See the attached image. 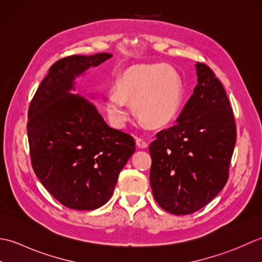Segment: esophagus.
<instances>
[{
	"label": "esophagus",
	"instance_id": "obj_1",
	"mask_svg": "<svg viewBox=\"0 0 262 262\" xmlns=\"http://www.w3.org/2000/svg\"><path fill=\"white\" fill-rule=\"evenodd\" d=\"M136 143H137V146H138L139 148H142V149L148 148V142H146V141L143 140V139H141V138H137V139H136Z\"/></svg>",
	"mask_w": 262,
	"mask_h": 262
}]
</instances>
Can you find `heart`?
<instances>
[{
	"instance_id": "1",
	"label": "heart",
	"mask_w": 262,
	"mask_h": 262,
	"mask_svg": "<svg viewBox=\"0 0 262 262\" xmlns=\"http://www.w3.org/2000/svg\"><path fill=\"white\" fill-rule=\"evenodd\" d=\"M182 99V82L173 68L164 63L137 64L117 78L115 92L106 96L105 108L112 123L121 126L130 116L126 103L133 104L139 120L162 127L179 114Z\"/></svg>"
}]
</instances>
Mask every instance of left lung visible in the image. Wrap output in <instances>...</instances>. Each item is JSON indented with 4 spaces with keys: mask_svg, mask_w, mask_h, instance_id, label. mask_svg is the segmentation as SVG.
<instances>
[{
    "mask_svg": "<svg viewBox=\"0 0 262 262\" xmlns=\"http://www.w3.org/2000/svg\"><path fill=\"white\" fill-rule=\"evenodd\" d=\"M196 80L176 124L157 133L149 146L150 185L164 210L189 215L225 186L235 146L236 126L222 82L196 62Z\"/></svg>",
    "mask_w": 262,
    "mask_h": 262,
    "instance_id": "8db88e82",
    "label": "left lung"
}]
</instances>
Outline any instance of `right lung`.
Listing matches in <instances>:
<instances>
[{
  "label": "right lung",
  "instance_id": "obj_1",
  "mask_svg": "<svg viewBox=\"0 0 262 262\" xmlns=\"http://www.w3.org/2000/svg\"><path fill=\"white\" fill-rule=\"evenodd\" d=\"M112 56L97 53L55 62L29 106L27 130L35 174L71 209L94 210L105 205L136 150L130 135L112 129L92 101L72 93L79 77Z\"/></svg>",
  "mask_w": 262,
  "mask_h": 262
}]
</instances>
